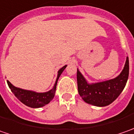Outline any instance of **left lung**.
I'll use <instances>...</instances> for the list:
<instances>
[{
  "label": "left lung",
  "mask_w": 134,
  "mask_h": 134,
  "mask_svg": "<svg viewBox=\"0 0 134 134\" xmlns=\"http://www.w3.org/2000/svg\"><path fill=\"white\" fill-rule=\"evenodd\" d=\"M129 75V60L127 57L124 69L117 77L93 84H88L80 71H77V90L86 103L97 107L110 104L119 96L126 85Z\"/></svg>",
  "instance_id": "1"
}]
</instances>
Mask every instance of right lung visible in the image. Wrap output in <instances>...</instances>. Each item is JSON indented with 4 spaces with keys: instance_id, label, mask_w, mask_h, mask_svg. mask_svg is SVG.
I'll list each match as a JSON object with an SVG mask.
<instances>
[{
    "instance_id": "right-lung-1",
    "label": "right lung",
    "mask_w": 134,
    "mask_h": 134,
    "mask_svg": "<svg viewBox=\"0 0 134 134\" xmlns=\"http://www.w3.org/2000/svg\"><path fill=\"white\" fill-rule=\"evenodd\" d=\"M67 65H65L63 68H61L58 71L57 78L56 80V83L54 84V88L51 90L47 92L44 93H37L33 91H28V90H24L22 89H19L15 86H14L11 84V83L7 80V83L9 89L13 92V94L15 95V97L18 98L20 101H21L25 105L33 107V108H38L48 104L50 101L53 100L56 88H57V80L59 79V76L61 75L62 72L64 71Z\"/></svg>"
}]
</instances>
